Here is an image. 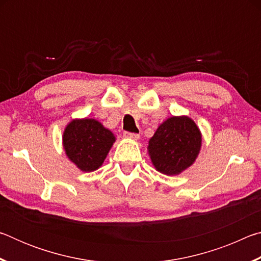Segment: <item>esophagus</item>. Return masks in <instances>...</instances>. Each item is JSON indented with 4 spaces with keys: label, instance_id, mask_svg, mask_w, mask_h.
Here are the masks:
<instances>
[{
    "label": "esophagus",
    "instance_id": "obj_1",
    "mask_svg": "<svg viewBox=\"0 0 261 261\" xmlns=\"http://www.w3.org/2000/svg\"><path fill=\"white\" fill-rule=\"evenodd\" d=\"M123 135H124L125 138L132 139V140H138L139 137H140L138 134H131V132H127V131H125Z\"/></svg>",
    "mask_w": 261,
    "mask_h": 261
}]
</instances>
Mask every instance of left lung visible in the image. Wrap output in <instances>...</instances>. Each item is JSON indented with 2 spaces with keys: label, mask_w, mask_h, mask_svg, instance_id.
Returning a JSON list of instances; mask_svg holds the SVG:
<instances>
[{
  "label": "left lung",
  "mask_w": 261,
  "mask_h": 261,
  "mask_svg": "<svg viewBox=\"0 0 261 261\" xmlns=\"http://www.w3.org/2000/svg\"><path fill=\"white\" fill-rule=\"evenodd\" d=\"M201 148V132L188 116H171L148 141V155L159 173L175 176L191 167Z\"/></svg>",
  "instance_id": "1"
}]
</instances>
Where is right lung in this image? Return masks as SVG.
Returning a JSON list of instances; mask_svg holds the SVG:
<instances>
[{"instance_id":"right-lung-1","label":"right lung","mask_w":261,"mask_h":261,"mask_svg":"<svg viewBox=\"0 0 261 261\" xmlns=\"http://www.w3.org/2000/svg\"><path fill=\"white\" fill-rule=\"evenodd\" d=\"M114 134L94 118H76L65 126L63 148L78 169L91 173L102 166L115 143Z\"/></svg>"}]
</instances>
